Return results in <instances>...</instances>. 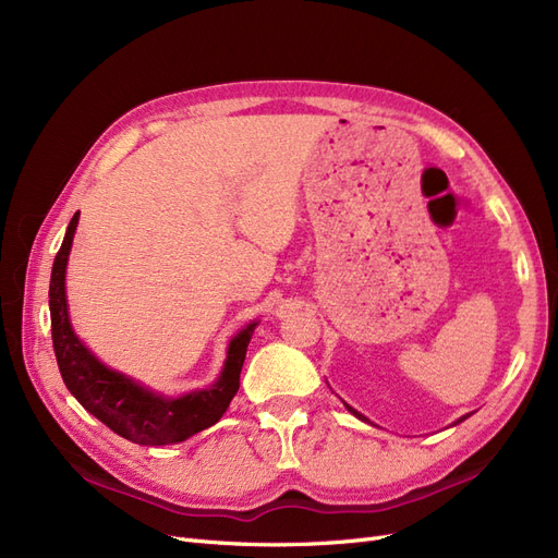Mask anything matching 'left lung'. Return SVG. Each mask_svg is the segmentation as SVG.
<instances>
[{
    "label": "left lung",
    "instance_id": "obj_1",
    "mask_svg": "<svg viewBox=\"0 0 558 558\" xmlns=\"http://www.w3.org/2000/svg\"><path fill=\"white\" fill-rule=\"evenodd\" d=\"M342 404H344V407H347V411H352V414H354V416H356V418H359V421H363V423H369V418H365V416H363V414H361V411H356V409H354V407H349V404H347V402H342ZM469 416H471V414H466V416H462V418H458V421H456V423H452V425H458V423H462V421H466V418H469ZM369 425H373V423H369Z\"/></svg>",
    "mask_w": 558,
    "mask_h": 558
}]
</instances>
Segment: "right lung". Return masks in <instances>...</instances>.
Segmentation results:
<instances>
[{
  "label": "right lung",
  "instance_id": "right-lung-1",
  "mask_svg": "<svg viewBox=\"0 0 558 558\" xmlns=\"http://www.w3.org/2000/svg\"><path fill=\"white\" fill-rule=\"evenodd\" d=\"M80 214L69 222V230L52 264L50 276V322L52 347L61 379L71 396L92 416L108 425L119 437L140 446H168L191 439L197 432L216 425L239 390V375L245 361L257 319L245 324L227 344V359L218 379L199 390L179 398L156 393L133 377L100 363L82 342L69 317L66 266Z\"/></svg>",
  "mask_w": 558,
  "mask_h": 558
}]
</instances>
